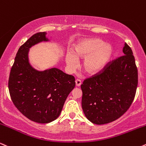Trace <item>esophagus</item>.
<instances>
[{
    "instance_id": "esophagus-1",
    "label": "esophagus",
    "mask_w": 146,
    "mask_h": 146,
    "mask_svg": "<svg viewBox=\"0 0 146 146\" xmlns=\"http://www.w3.org/2000/svg\"><path fill=\"white\" fill-rule=\"evenodd\" d=\"M81 85V80L80 79H76V85L77 87H79Z\"/></svg>"
}]
</instances>
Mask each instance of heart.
Segmentation results:
<instances>
[{
  "instance_id": "1",
  "label": "heart",
  "mask_w": 146,
  "mask_h": 146,
  "mask_svg": "<svg viewBox=\"0 0 146 146\" xmlns=\"http://www.w3.org/2000/svg\"><path fill=\"white\" fill-rule=\"evenodd\" d=\"M112 53L110 44L96 38L85 39L76 44L74 52H67L66 62L70 70H74L78 66V59L86 57L83 62L84 69L87 73L94 74L106 66Z\"/></svg>"
}]
</instances>
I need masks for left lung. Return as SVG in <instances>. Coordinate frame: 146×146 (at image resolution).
<instances>
[{
	"mask_svg": "<svg viewBox=\"0 0 146 146\" xmlns=\"http://www.w3.org/2000/svg\"><path fill=\"white\" fill-rule=\"evenodd\" d=\"M124 55L87 78L81 85L82 108L85 115L95 124H105L118 119L133 103L138 84L137 68L133 51L126 43Z\"/></svg>",
	"mask_w": 146,
	"mask_h": 146,
	"instance_id": "left-lung-1",
	"label": "left lung"
}]
</instances>
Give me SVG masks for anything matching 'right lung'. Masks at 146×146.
Here are the masks:
<instances>
[{"mask_svg": "<svg viewBox=\"0 0 146 146\" xmlns=\"http://www.w3.org/2000/svg\"><path fill=\"white\" fill-rule=\"evenodd\" d=\"M46 32L34 34L18 49L9 78V91L15 107L35 122L55 120L67 97L75 87V78L56 68L38 71L29 60V49L48 42Z\"/></svg>", "mask_w": 146, "mask_h": 146, "instance_id": "right-lung-1", "label": "right lung"}]
</instances>
